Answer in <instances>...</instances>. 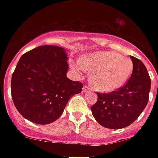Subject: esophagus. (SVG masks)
<instances>
[{
    "label": "esophagus",
    "mask_w": 158,
    "mask_h": 158,
    "mask_svg": "<svg viewBox=\"0 0 158 158\" xmlns=\"http://www.w3.org/2000/svg\"><path fill=\"white\" fill-rule=\"evenodd\" d=\"M90 90V88H89V86H87V85H84V87H83V92H88Z\"/></svg>",
    "instance_id": "obj_1"
}]
</instances>
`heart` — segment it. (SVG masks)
Instances as JSON below:
<instances>
[{"instance_id": "b5f03b06", "label": "heart", "mask_w": 158, "mask_h": 158, "mask_svg": "<svg viewBox=\"0 0 158 158\" xmlns=\"http://www.w3.org/2000/svg\"><path fill=\"white\" fill-rule=\"evenodd\" d=\"M80 66L93 72L90 82L94 89L109 93L120 89L130 79L133 63L130 58L114 52H100L82 57Z\"/></svg>"}]
</instances>
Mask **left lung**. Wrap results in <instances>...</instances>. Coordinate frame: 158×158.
<instances>
[{"instance_id": "8db88e82", "label": "left lung", "mask_w": 158, "mask_h": 158, "mask_svg": "<svg viewBox=\"0 0 158 158\" xmlns=\"http://www.w3.org/2000/svg\"><path fill=\"white\" fill-rule=\"evenodd\" d=\"M133 71L126 84L115 91L98 94L91 106L95 120L105 128L122 129L137 120L149 98L151 79L144 64L130 56Z\"/></svg>"}]
</instances>
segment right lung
Masks as SVG:
<instances>
[{"label":"right lung","instance_id":"1","mask_svg":"<svg viewBox=\"0 0 158 158\" xmlns=\"http://www.w3.org/2000/svg\"><path fill=\"white\" fill-rule=\"evenodd\" d=\"M67 55L57 46H40L20 57L11 78L16 109L31 122L47 125L61 115L69 98L83 84L66 77Z\"/></svg>","mask_w":158,"mask_h":158}]
</instances>
